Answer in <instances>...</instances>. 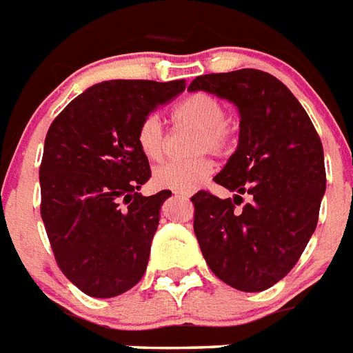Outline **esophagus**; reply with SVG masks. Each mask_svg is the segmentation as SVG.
<instances>
[{
  "label": "esophagus",
  "mask_w": 353,
  "mask_h": 353,
  "mask_svg": "<svg viewBox=\"0 0 353 353\" xmlns=\"http://www.w3.org/2000/svg\"><path fill=\"white\" fill-rule=\"evenodd\" d=\"M174 194H176V197H181V199H188L192 196L190 192H174Z\"/></svg>",
  "instance_id": "esophagus-1"
}]
</instances>
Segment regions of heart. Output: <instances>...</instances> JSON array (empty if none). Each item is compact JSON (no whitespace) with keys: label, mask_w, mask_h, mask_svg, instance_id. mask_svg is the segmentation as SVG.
<instances>
[{"label":"heart","mask_w":353,"mask_h":353,"mask_svg":"<svg viewBox=\"0 0 353 353\" xmlns=\"http://www.w3.org/2000/svg\"><path fill=\"white\" fill-rule=\"evenodd\" d=\"M172 117L177 125H190L199 128L196 139V152L226 154L232 147V130L226 125V112L216 96L206 92H194L177 103ZM137 145L143 156L150 161H159L165 154V127L157 114H148L139 123L136 134ZM214 165L208 157H197L190 161H170L154 170V183L159 188L177 192H192L210 177Z\"/></svg>","instance_id":"heart-1"}]
</instances>
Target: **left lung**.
Masks as SVG:
<instances>
[{
    "label": "left lung",
    "instance_id": "1",
    "mask_svg": "<svg viewBox=\"0 0 353 353\" xmlns=\"http://www.w3.org/2000/svg\"><path fill=\"white\" fill-rule=\"evenodd\" d=\"M188 90L228 99L241 117L237 150L214 177L234 199L192 196L203 257L232 288L263 292L296 266L316 230L326 188L323 145L305 108L272 74H205ZM243 193L251 201L237 211Z\"/></svg>",
    "mask_w": 353,
    "mask_h": 353
}]
</instances>
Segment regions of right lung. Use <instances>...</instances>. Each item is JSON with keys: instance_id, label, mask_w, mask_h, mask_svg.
<instances>
[{"instance_id": "1", "label": "right lung", "mask_w": 353, "mask_h": 353, "mask_svg": "<svg viewBox=\"0 0 353 353\" xmlns=\"http://www.w3.org/2000/svg\"><path fill=\"white\" fill-rule=\"evenodd\" d=\"M185 87V79L97 83L48 128L39 167L41 219L59 270L87 296L125 294L147 270L159 210L172 192H137L150 179L137 127Z\"/></svg>"}]
</instances>
